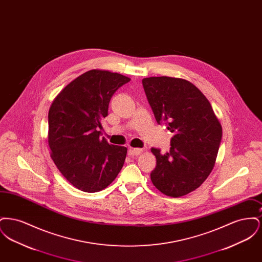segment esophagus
Here are the masks:
<instances>
[{
  "label": "esophagus",
  "instance_id": "obj_1",
  "mask_svg": "<svg viewBox=\"0 0 262 262\" xmlns=\"http://www.w3.org/2000/svg\"><path fill=\"white\" fill-rule=\"evenodd\" d=\"M142 152H143V149H141V148H129L128 149V155L137 156V155H140Z\"/></svg>",
  "mask_w": 262,
  "mask_h": 262
}]
</instances>
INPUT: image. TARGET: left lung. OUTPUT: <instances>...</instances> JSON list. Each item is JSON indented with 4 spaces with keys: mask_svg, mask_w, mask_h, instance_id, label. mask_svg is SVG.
I'll return each mask as SVG.
<instances>
[{
    "mask_svg": "<svg viewBox=\"0 0 262 262\" xmlns=\"http://www.w3.org/2000/svg\"><path fill=\"white\" fill-rule=\"evenodd\" d=\"M142 85L157 123L173 133L169 152L151 148L157 161L151 181L168 196L186 195L211 173L222 126L209 101L186 79L152 76L143 78Z\"/></svg>",
    "mask_w": 262,
    "mask_h": 262,
    "instance_id": "1",
    "label": "left lung"
}]
</instances>
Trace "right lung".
Instances as JSON below:
<instances>
[{
  "label": "right lung",
  "instance_id": "add662e5",
  "mask_svg": "<svg viewBox=\"0 0 262 262\" xmlns=\"http://www.w3.org/2000/svg\"><path fill=\"white\" fill-rule=\"evenodd\" d=\"M130 79L92 70L62 89L48 114L51 157L74 187L96 192L108 187L122 170L126 147L100 137L114 93Z\"/></svg>",
  "mask_w": 262,
  "mask_h": 262
}]
</instances>
